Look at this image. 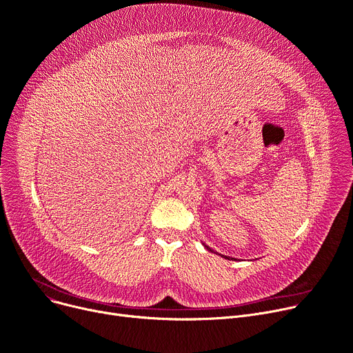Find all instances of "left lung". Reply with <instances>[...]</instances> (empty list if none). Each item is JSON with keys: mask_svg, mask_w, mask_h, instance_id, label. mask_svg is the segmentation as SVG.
I'll use <instances>...</instances> for the list:
<instances>
[{"mask_svg": "<svg viewBox=\"0 0 353 353\" xmlns=\"http://www.w3.org/2000/svg\"><path fill=\"white\" fill-rule=\"evenodd\" d=\"M205 248H206V250H208V251H211V252H212L211 248H208V246H206V245H205ZM223 258H225V259H231V258H228V256H223Z\"/></svg>", "mask_w": 353, "mask_h": 353, "instance_id": "1", "label": "left lung"}]
</instances>
